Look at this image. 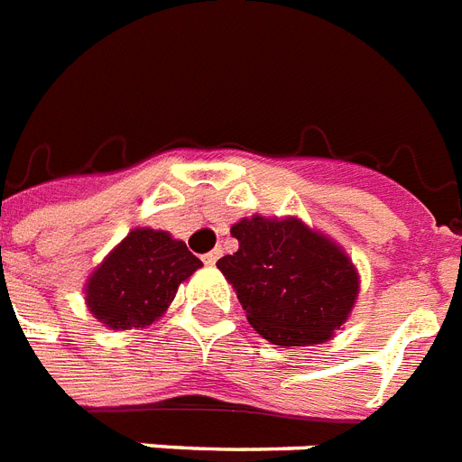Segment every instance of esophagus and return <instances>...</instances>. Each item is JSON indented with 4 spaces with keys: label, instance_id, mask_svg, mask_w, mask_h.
<instances>
[{
    "label": "esophagus",
    "instance_id": "34e87169",
    "mask_svg": "<svg viewBox=\"0 0 462 462\" xmlns=\"http://www.w3.org/2000/svg\"><path fill=\"white\" fill-rule=\"evenodd\" d=\"M219 257H221V248H214V250H209V253L205 254V257H202V262L212 267V264H217V260H219Z\"/></svg>",
    "mask_w": 462,
    "mask_h": 462
}]
</instances>
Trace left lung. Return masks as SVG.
Here are the masks:
<instances>
[{"mask_svg": "<svg viewBox=\"0 0 462 462\" xmlns=\"http://www.w3.org/2000/svg\"><path fill=\"white\" fill-rule=\"evenodd\" d=\"M234 254L217 267L236 289L253 329L276 346L329 341L357 300L356 264L329 236L298 217H243L231 226Z\"/></svg>", "mask_w": 462, "mask_h": 462, "instance_id": "1", "label": "left lung"}]
</instances>
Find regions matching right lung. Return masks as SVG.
Segmentation results:
<instances>
[{"instance_id":"add662e5","label":"right lung","mask_w":462,"mask_h":462,"mask_svg":"<svg viewBox=\"0 0 462 462\" xmlns=\"http://www.w3.org/2000/svg\"><path fill=\"white\" fill-rule=\"evenodd\" d=\"M202 262L167 231L133 228L85 283L92 317L114 331L150 327Z\"/></svg>"}]
</instances>
